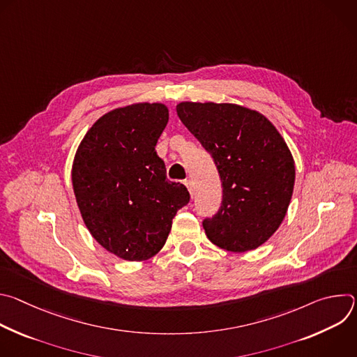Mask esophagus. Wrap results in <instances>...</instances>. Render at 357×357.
Listing matches in <instances>:
<instances>
[{
	"label": "esophagus",
	"mask_w": 357,
	"mask_h": 357,
	"mask_svg": "<svg viewBox=\"0 0 357 357\" xmlns=\"http://www.w3.org/2000/svg\"><path fill=\"white\" fill-rule=\"evenodd\" d=\"M185 186L188 188V190H189V193H190V196H192V195H193V190H195V188H193V183H192V181L186 179V181H185Z\"/></svg>",
	"instance_id": "esophagus-1"
}]
</instances>
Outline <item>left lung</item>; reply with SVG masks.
<instances>
[{
  "instance_id": "left-lung-1",
  "label": "left lung",
  "mask_w": 357,
  "mask_h": 357,
  "mask_svg": "<svg viewBox=\"0 0 357 357\" xmlns=\"http://www.w3.org/2000/svg\"><path fill=\"white\" fill-rule=\"evenodd\" d=\"M176 113L220 175L222 206L203 220L208 238L233 252L260 247L282 223L294 192L287 142L267 117L238 105L182 101Z\"/></svg>"
}]
</instances>
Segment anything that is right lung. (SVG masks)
I'll return each instance as SVG.
<instances>
[{
  "mask_svg": "<svg viewBox=\"0 0 357 357\" xmlns=\"http://www.w3.org/2000/svg\"><path fill=\"white\" fill-rule=\"evenodd\" d=\"M169 120L162 103H137L100 117L72 167L77 206L94 240L114 256L145 261L164 247L188 189L167 179L155 145Z\"/></svg>",
  "mask_w": 357,
  "mask_h": 357,
  "instance_id": "1",
  "label": "right lung"
}]
</instances>
